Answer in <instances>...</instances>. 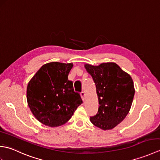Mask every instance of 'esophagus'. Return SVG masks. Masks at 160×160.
<instances>
[{"label": "esophagus", "mask_w": 160, "mask_h": 160, "mask_svg": "<svg viewBox=\"0 0 160 160\" xmlns=\"http://www.w3.org/2000/svg\"><path fill=\"white\" fill-rule=\"evenodd\" d=\"M80 96H81V98H82V99L83 100V101H84V97H85V93H84V91H82V92L80 93Z\"/></svg>", "instance_id": "esophagus-1"}]
</instances>
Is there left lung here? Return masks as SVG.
I'll use <instances>...</instances> for the list:
<instances>
[{
  "mask_svg": "<svg viewBox=\"0 0 160 160\" xmlns=\"http://www.w3.org/2000/svg\"><path fill=\"white\" fill-rule=\"evenodd\" d=\"M96 86L99 102L98 111L90 118L96 127L110 130L120 124L128 113L135 89L130 75L116 63L105 62L98 66L84 64Z\"/></svg>",
  "mask_w": 160,
  "mask_h": 160,
  "instance_id": "obj_1",
  "label": "left lung"
}]
</instances>
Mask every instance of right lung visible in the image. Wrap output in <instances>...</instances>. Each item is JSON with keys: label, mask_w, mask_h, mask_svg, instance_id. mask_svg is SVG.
<instances>
[{"label": "right lung", "mask_w": 160, "mask_h": 160, "mask_svg": "<svg viewBox=\"0 0 160 160\" xmlns=\"http://www.w3.org/2000/svg\"><path fill=\"white\" fill-rule=\"evenodd\" d=\"M72 63L52 62L37 71L28 83L27 100L35 118L51 127L65 124L82 103L68 80Z\"/></svg>", "instance_id": "1"}]
</instances>
